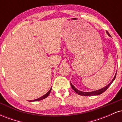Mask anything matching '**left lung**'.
I'll list each match as a JSON object with an SVG mask.
<instances>
[{
	"instance_id": "1",
	"label": "left lung",
	"mask_w": 122,
	"mask_h": 122,
	"mask_svg": "<svg viewBox=\"0 0 122 122\" xmlns=\"http://www.w3.org/2000/svg\"><path fill=\"white\" fill-rule=\"evenodd\" d=\"M106 33H107V34H108V36H109L110 37H111L110 34H109L108 32L107 31H106ZM116 75H117V73H116L114 77L113 78L112 80L111 81L110 83L108 84L107 85H106L105 87H103V88H102V89H98V90H96V91H92V92H82V91H79L78 90L77 88H75V86H74V85H73V84L71 82V86H72V89H73L74 91H75V92H76L77 93H78V95H81V96H96V95H99L100 94H102V93H103V92H104L106 91V90L108 89V88L109 87V86H110L111 84L112 83L113 81H114L116 77Z\"/></svg>"
}]
</instances>
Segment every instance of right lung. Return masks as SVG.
Returning a JSON list of instances; mask_svg holds the SVG:
<instances>
[{
	"mask_svg": "<svg viewBox=\"0 0 122 122\" xmlns=\"http://www.w3.org/2000/svg\"><path fill=\"white\" fill-rule=\"evenodd\" d=\"M51 88H50V90L49 91L47 92V93H46L45 95H43V96H42V97H40V98H38V99H35V100H30V101H29V102H37V101H40V100H43V99H45V98H46V97H47V96H48L49 95L50 92H51Z\"/></svg>",
	"mask_w": 122,
	"mask_h": 122,
	"instance_id": "1",
	"label": "right lung"
}]
</instances>
